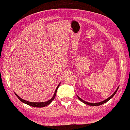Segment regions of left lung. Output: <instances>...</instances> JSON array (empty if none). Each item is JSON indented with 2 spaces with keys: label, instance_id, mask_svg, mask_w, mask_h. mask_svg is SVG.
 Listing matches in <instances>:
<instances>
[{
  "label": "left lung",
  "instance_id": "obj_1",
  "mask_svg": "<svg viewBox=\"0 0 130 130\" xmlns=\"http://www.w3.org/2000/svg\"><path fill=\"white\" fill-rule=\"evenodd\" d=\"M119 87H117V89H116V90L115 91V92L113 93V94L110 96V97H109L108 98H107V99L105 100L102 101H101V102H98V103H90V102H86V101H84L83 100H82V99H81V98H80L78 96H77V98H79V99L81 101H82L83 102H84V104H86V105H90V106H99V105H102V104H104V103H105V102H107L108 100H110L111 98H112L115 95V93H116V92L117 91V90H118V89H119Z\"/></svg>",
  "mask_w": 130,
  "mask_h": 130
}]
</instances>
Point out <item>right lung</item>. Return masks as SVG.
<instances>
[{"label":"right lung","instance_id":"right-lung-1","mask_svg":"<svg viewBox=\"0 0 130 130\" xmlns=\"http://www.w3.org/2000/svg\"><path fill=\"white\" fill-rule=\"evenodd\" d=\"M60 83L59 84V85L58 86V87H57V88H56V90H55V92H54V94L53 96L52 97V98H51V99H50L49 100H48V101H46V102H32L27 101L24 100H23V99H21V98L19 97V96H18L17 94H16L15 93V95H16V96H17V98H18V99H19L21 101L23 102V103L25 104H26V105H29V106H32V107H45V106H47V105H49V104L51 103V102L53 101V100H54V99H55L56 94L57 90H58V87H59V86H60Z\"/></svg>","mask_w":130,"mask_h":130}]
</instances>
